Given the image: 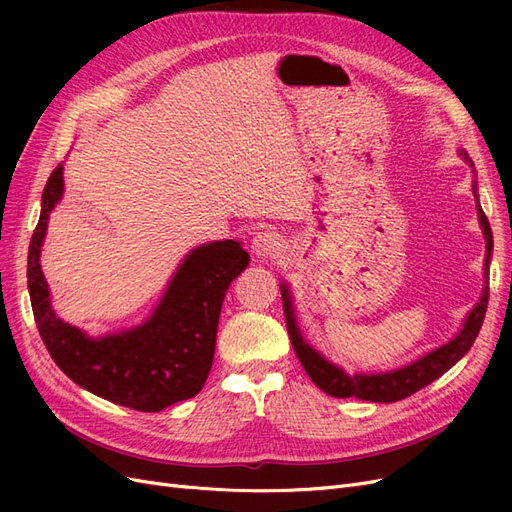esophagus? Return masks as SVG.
Returning <instances> with one entry per match:
<instances>
[{"label": "esophagus", "instance_id": "1", "mask_svg": "<svg viewBox=\"0 0 512 512\" xmlns=\"http://www.w3.org/2000/svg\"><path fill=\"white\" fill-rule=\"evenodd\" d=\"M280 247H282V239L271 230H262L252 239V254L256 258H269L280 252Z\"/></svg>", "mask_w": 512, "mask_h": 512}]
</instances>
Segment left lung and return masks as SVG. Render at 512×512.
Wrapping results in <instances>:
<instances>
[{"mask_svg":"<svg viewBox=\"0 0 512 512\" xmlns=\"http://www.w3.org/2000/svg\"><path fill=\"white\" fill-rule=\"evenodd\" d=\"M459 156L463 158V162H468L474 170V164L468 158L466 151H459ZM472 192L476 198L478 222H480V228H483L485 245H487L485 288H483V294H480L478 303L470 309V314L466 316V320H463L459 333L451 339V342H446L440 348L423 354L421 359H416L399 369L380 371V374H352V376L346 374L342 367H337L331 361L324 359V356L316 348H312L305 342L301 335V329H299L297 316H294L292 292L286 282L280 284L286 327H288L292 348H294V352H297L303 369L307 371V376L312 378V382L318 386L320 391H324L331 397H356L363 401H374V404H393V401L406 399L412 393L425 389L427 384L438 380L457 361H461L463 354H468V350L472 348L474 339H476L480 327H483V320H485L487 303H489V265H491V254H493L491 226H489L487 215L483 213V209H480L476 181H472Z\"/></svg>","mask_w":512,"mask_h":512,"instance_id":"obj_1","label":"left lung"}]
</instances>
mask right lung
<instances>
[{"instance_id": "obj_1", "label": "right lung", "mask_w": 512, "mask_h": 512, "mask_svg": "<svg viewBox=\"0 0 512 512\" xmlns=\"http://www.w3.org/2000/svg\"><path fill=\"white\" fill-rule=\"evenodd\" d=\"M61 196L64 164L46 181L40 220L27 256V288L34 318L57 367L85 391L138 412H160L198 395L213 363L226 290L250 265V254L232 239L194 247L143 324L91 337L55 314L40 267L49 215Z\"/></svg>"}]
</instances>
